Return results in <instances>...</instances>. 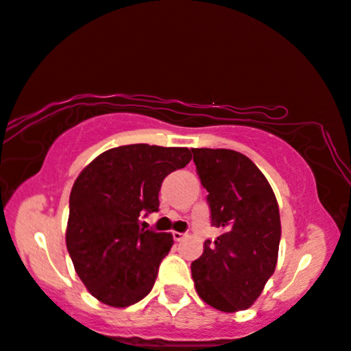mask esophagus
<instances>
[{
    "mask_svg": "<svg viewBox=\"0 0 351 351\" xmlns=\"http://www.w3.org/2000/svg\"><path fill=\"white\" fill-rule=\"evenodd\" d=\"M184 239V234H181V232H173V240L175 241H181Z\"/></svg>",
    "mask_w": 351,
    "mask_h": 351,
    "instance_id": "esophagus-1",
    "label": "esophagus"
}]
</instances>
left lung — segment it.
<instances>
[{
    "instance_id": "left-lung-1",
    "label": "left lung",
    "mask_w": 351,
    "mask_h": 351,
    "mask_svg": "<svg viewBox=\"0 0 351 351\" xmlns=\"http://www.w3.org/2000/svg\"><path fill=\"white\" fill-rule=\"evenodd\" d=\"M208 195L215 241L191 264L200 299L221 312L250 308L275 272L281 237L280 211L267 178L241 152L192 149Z\"/></svg>"
}]
</instances>
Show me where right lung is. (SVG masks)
<instances>
[{"label":"right lung","mask_w":351,"mask_h":351,"mask_svg":"<svg viewBox=\"0 0 351 351\" xmlns=\"http://www.w3.org/2000/svg\"><path fill=\"white\" fill-rule=\"evenodd\" d=\"M192 159L187 147L127 145L95 157L70 194L66 248L88 293L110 307H128L154 286L173 237L140 226L159 210L167 175Z\"/></svg>","instance_id":"add662e5"}]
</instances>
